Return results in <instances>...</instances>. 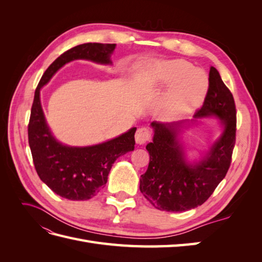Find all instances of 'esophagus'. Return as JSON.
I'll use <instances>...</instances> for the list:
<instances>
[{
  "label": "esophagus",
  "instance_id": "obj_1",
  "mask_svg": "<svg viewBox=\"0 0 262 262\" xmlns=\"http://www.w3.org/2000/svg\"><path fill=\"white\" fill-rule=\"evenodd\" d=\"M150 139V132L146 126H141L136 133V141L139 144H144Z\"/></svg>",
  "mask_w": 262,
  "mask_h": 262
}]
</instances>
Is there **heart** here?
<instances>
[{"label":"heart","mask_w":262,"mask_h":262,"mask_svg":"<svg viewBox=\"0 0 262 262\" xmlns=\"http://www.w3.org/2000/svg\"><path fill=\"white\" fill-rule=\"evenodd\" d=\"M144 81L150 85H172L163 104V113L169 117L186 114L199 106L209 87V78L204 71L181 59L148 67Z\"/></svg>","instance_id":"b5f03b06"}]
</instances>
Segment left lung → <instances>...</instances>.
<instances>
[{
	"mask_svg": "<svg viewBox=\"0 0 262 262\" xmlns=\"http://www.w3.org/2000/svg\"><path fill=\"white\" fill-rule=\"evenodd\" d=\"M214 115L224 124L221 139L196 165L185 162L176 138L182 122H152L153 142L146 145L149 163L141 175L140 191L161 211L184 212L207 201L226 176L236 142V106L233 94L222 81L219 71L211 67L209 87L194 117Z\"/></svg>",
	"mask_w": 262,
	"mask_h": 262,
	"instance_id": "left-lung-1",
	"label": "left lung"
}]
</instances>
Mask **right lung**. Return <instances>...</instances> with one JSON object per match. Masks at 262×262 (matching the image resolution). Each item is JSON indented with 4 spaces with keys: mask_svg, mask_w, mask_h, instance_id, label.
Here are the masks:
<instances>
[{
    "mask_svg": "<svg viewBox=\"0 0 262 262\" xmlns=\"http://www.w3.org/2000/svg\"><path fill=\"white\" fill-rule=\"evenodd\" d=\"M116 43H83L63 52L46 70L35 91L28 123V143L35 169L45 184L54 193L73 201H85L96 195L106 185L108 173L119 156L134 149L132 128L122 136L105 143L89 147L62 145L51 136L40 105L41 87L52 75L76 59H87L108 64Z\"/></svg>",
    "mask_w": 262,
    "mask_h": 262,
    "instance_id": "1",
    "label": "right lung"
}]
</instances>
